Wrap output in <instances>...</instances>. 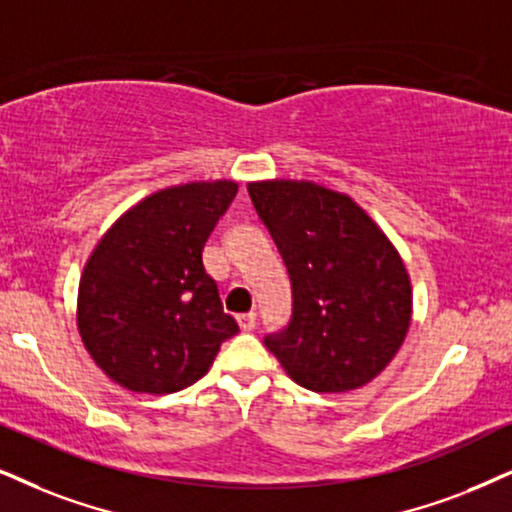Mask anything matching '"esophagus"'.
Returning <instances> with one entry per match:
<instances>
[{
    "label": "esophagus",
    "instance_id": "1",
    "mask_svg": "<svg viewBox=\"0 0 512 512\" xmlns=\"http://www.w3.org/2000/svg\"><path fill=\"white\" fill-rule=\"evenodd\" d=\"M237 323H239V327H242L244 332H251L256 327V313L249 311V313L237 315Z\"/></svg>",
    "mask_w": 512,
    "mask_h": 512
}]
</instances>
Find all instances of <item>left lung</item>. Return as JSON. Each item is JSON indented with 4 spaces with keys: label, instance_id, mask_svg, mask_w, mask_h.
<instances>
[{
    "label": "left lung",
    "instance_id": "1",
    "mask_svg": "<svg viewBox=\"0 0 512 512\" xmlns=\"http://www.w3.org/2000/svg\"><path fill=\"white\" fill-rule=\"evenodd\" d=\"M249 197L292 282V320L263 344L296 384L318 394L375 380L413 313L399 251L356 201L315 182H251Z\"/></svg>",
    "mask_w": 512,
    "mask_h": 512
}]
</instances>
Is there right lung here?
<instances>
[{"mask_svg":"<svg viewBox=\"0 0 512 512\" xmlns=\"http://www.w3.org/2000/svg\"><path fill=\"white\" fill-rule=\"evenodd\" d=\"M237 182H187L142 199L87 258L78 330L92 361L140 394H173L206 375L239 332L201 251Z\"/></svg>","mask_w":512,"mask_h":512,"instance_id":"right-lung-1","label":"right lung"}]
</instances>
